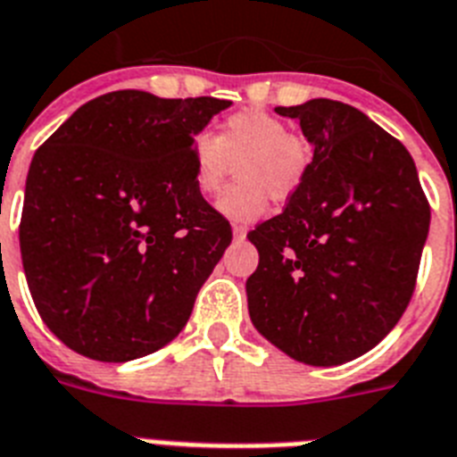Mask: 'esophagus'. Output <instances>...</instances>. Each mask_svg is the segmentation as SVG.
Returning <instances> with one entry per match:
<instances>
[{
	"label": "esophagus",
	"mask_w": 457,
	"mask_h": 457,
	"mask_svg": "<svg viewBox=\"0 0 457 457\" xmlns=\"http://www.w3.org/2000/svg\"><path fill=\"white\" fill-rule=\"evenodd\" d=\"M246 232H248L246 225H239V222H235V225H232V235H235L237 241L246 239Z\"/></svg>",
	"instance_id": "obj_1"
}]
</instances>
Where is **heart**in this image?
Returning a JSON list of instances; mask_svg holds the SVG:
<instances>
[{"instance_id":"b5f03b06","label":"heart","mask_w":457,"mask_h":457,"mask_svg":"<svg viewBox=\"0 0 457 457\" xmlns=\"http://www.w3.org/2000/svg\"><path fill=\"white\" fill-rule=\"evenodd\" d=\"M237 163L241 183L222 193L218 211L232 220L246 222L262 216L270 195L287 199L300 190L309 174L312 151L271 113L239 111L222 120L218 134L206 129L195 134V187L202 195L220 193Z\"/></svg>"}]
</instances>
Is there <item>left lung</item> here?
<instances>
[{
	"label": "left lung",
	"instance_id": "1",
	"mask_svg": "<svg viewBox=\"0 0 457 457\" xmlns=\"http://www.w3.org/2000/svg\"><path fill=\"white\" fill-rule=\"evenodd\" d=\"M313 145L286 209L248 232L260 253L248 313L297 362L332 367L371 351L416 286L430 206L400 141L335 99L276 106Z\"/></svg>",
	"mask_w": 457,
	"mask_h": 457
}]
</instances>
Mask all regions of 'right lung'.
Listing matches in <instances>:
<instances>
[{
  "mask_svg": "<svg viewBox=\"0 0 457 457\" xmlns=\"http://www.w3.org/2000/svg\"><path fill=\"white\" fill-rule=\"evenodd\" d=\"M232 102L118 90L34 153L21 255L53 335L99 362L167 346L232 241L193 183V139Z\"/></svg>",
  "mask_w": 457,
  "mask_h": 457,
  "instance_id": "obj_1",
  "label": "right lung"
}]
</instances>
